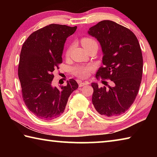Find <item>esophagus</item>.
Segmentation results:
<instances>
[{"mask_svg": "<svg viewBox=\"0 0 157 157\" xmlns=\"http://www.w3.org/2000/svg\"><path fill=\"white\" fill-rule=\"evenodd\" d=\"M88 83L87 82H82V81H78V85L79 87H82L85 86V85H87Z\"/></svg>", "mask_w": 157, "mask_h": 157, "instance_id": "1", "label": "esophagus"}]
</instances>
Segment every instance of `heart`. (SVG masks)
<instances>
[{
  "label": "heart",
  "instance_id": "1",
  "mask_svg": "<svg viewBox=\"0 0 157 157\" xmlns=\"http://www.w3.org/2000/svg\"><path fill=\"white\" fill-rule=\"evenodd\" d=\"M81 43L82 46H83V47L86 50L94 46L98 48V42L95 39H94V38H91V37H83V38H82L81 39ZM71 48H72V46H70L68 48L67 50H66V57L69 56V55H70ZM93 69H94V67L91 66H76L73 68V74L79 78H86L87 77L89 76L90 73H91V72L93 71Z\"/></svg>",
  "mask_w": 157,
  "mask_h": 157
}]
</instances>
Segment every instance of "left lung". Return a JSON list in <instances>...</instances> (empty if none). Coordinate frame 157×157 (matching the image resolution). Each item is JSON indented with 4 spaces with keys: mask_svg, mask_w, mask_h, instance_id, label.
Segmentation results:
<instances>
[{
    "mask_svg": "<svg viewBox=\"0 0 157 157\" xmlns=\"http://www.w3.org/2000/svg\"><path fill=\"white\" fill-rule=\"evenodd\" d=\"M88 33L102 47V66L97 79H109L112 86L98 87L92 83V102L100 115L112 118L129 109L139 93L143 75V56L139 42L129 29L105 20L90 28Z\"/></svg>",
    "mask_w": 157,
    "mask_h": 157,
    "instance_id": "8db88e82",
    "label": "left lung"
}]
</instances>
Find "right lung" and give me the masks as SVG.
<instances>
[{
  "label": "right lung",
  "instance_id": "add662e5",
  "mask_svg": "<svg viewBox=\"0 0 157 157\" xmlns=\"http://www.w3.org/2000/svg\"><path fill=\"white\" fill-rule=\"evenodd\" d=\"M77 26L50 24L32 33L23 43L18 68L22 98L26 107L42 120H53L63 113L68 99L78 88L73 79L66 86H52L53 71L62 63L66 38Z\"/></svg>",
  "mask_w": 157,
  "mask_h": 157
}]
</instances>
